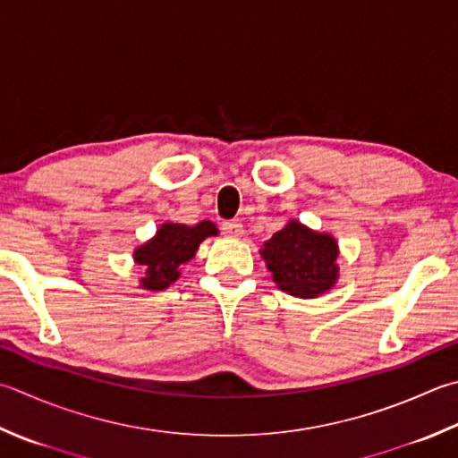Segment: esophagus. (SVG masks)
I'll return each instance as SVG.
<instances>
[{
	"label": "esophagus",
	"instance_id": "1",
	"mask_svg": "<svg viewBox=\"0 0 458 458\" xmlns=\"http://www.w3.org/2000/svg\"><path fill=\"white\" fill-rule=\"evenodd\" d=\"M221 231H223V235L231 237V239L243 237V233H245L243 223H241V221H223Z\"/></svg>",
	"mask_w": 458,
	"mask_h": 458
}]
</instances>
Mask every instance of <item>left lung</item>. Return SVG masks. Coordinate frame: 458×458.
Wrapping results in <instances>:
<instances>
[{"label":"left lung","instance_id":"left-lung-1","mask_svg":"<svg viewBox=\"0 0 458 458\" xmlns=\"http://www.w3.org/2000/svg\"><path fill=\"white\" fill-rule=\"evenodd\" d=\"M261 257L273 281L287 295L317 299L339 281V243L325 231H315L299 219L287 221L265 241Z\"/></svg>","mask_w":458,"mask_h":458}]
</instances>
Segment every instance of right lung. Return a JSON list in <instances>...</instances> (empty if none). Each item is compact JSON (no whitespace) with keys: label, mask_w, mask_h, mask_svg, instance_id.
I'll list each match as a JSON object with an SVG mask.
<instances>
[{"label":"right lung","mask_w":458,"mask_h":458,"mask_svg":"<svg viewBox=\"0 0 458 458\" xmlns=\"http://www.w3.org/2000/svg\"><path fill=\"white\" fill-rule=\"evenodd\" d=\"M215 235H219V229L211 221H201L197 225L163 223L149 241L133 251V263L145 271L140 287L145 291L167 289L181 277L179 267L191 261L203 241Z\"/></svg>","instance_id":"obj_1"}]
</instances>
